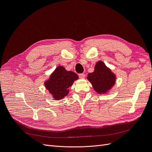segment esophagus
Returning <instances> with one entry per match:
<instances>
[{
  "instance_id": "esophagus-1",
  "label": "esophagus",
  "mask_w": 152,
  "mask_h": 152,
  "mask_svg": "<svg viewBox=\"0 0 152 152\" xmlns=\"http://www.w3.org/2000/svg\"><path fill=\"white\" fill-rule=\"evenodd\" d=\"M79 77L80 78V79H84V78L85 77V74L84 73H79Z\"/></svg>"
}]
</instances>
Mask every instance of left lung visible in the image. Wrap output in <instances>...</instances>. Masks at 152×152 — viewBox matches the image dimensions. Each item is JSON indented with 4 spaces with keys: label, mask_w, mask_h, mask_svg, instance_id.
<instances>
[{
    "label": "left lung",
    "mask_w": 152,
    "mask_h": 152,
    "mask_svg": "<svg viewBox=\"0 0 152 152\" xmlns=\"http://www.w3.org/2000/svg\"><path fill=\"white\" fill-rule=\"evenodd\" d=\"M87 79L96 93L104 94L114 86L116 77L103 61H99L95 65L94 72L87 75Z\"/></svg>",
    "instance_id": "obj_1"
}]
</instances>
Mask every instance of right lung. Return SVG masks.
<instances>
[{"mask_svg": "<svg viewBox=\"0 0 152 152\" xmlns=\"http://www.w3.org/2000/svg\"><path fill=\"white\" fill-rule=\"evenodd\" d=\"M78 79L79 77L75 73L67 71L62 66H58L51 73L49 79L45 82L44 85L53 98L59 100L68 95L70 87Z\"/></svg>", "mask_w": 152, "mask_h": 152, "instance_id": "obj_1", "label": "right lung"}]
</instances>
